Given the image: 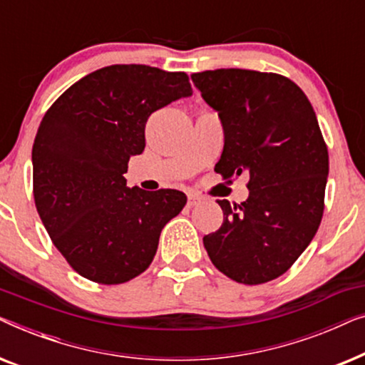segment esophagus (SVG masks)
<instances>
[{"mask_svg":"<svg viewBox=\"0 0 365 365\" xmlns=\"http://www.w3.org/2000/svg\"><path fill=\"white\" fill-rule=\"evenodd\" d=\"M201 202V197L197 196V194H187V202H186V206L187 207H194V206H197V204Z\"/></svg>","mask_w":365,"mask_h":365,"instance_id":"obj_1","label":"esophagus"}]
</instances>
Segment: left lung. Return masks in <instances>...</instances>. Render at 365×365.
Listing matches in <instances>:
<instances>
[{
    "instance_id": "obj_1",
    "label": "left lung",
    "mask_w": 365,
    "mask_h": 365,
    "mask_svg": "<svg viewBox=\"0 0 365 365\" xmlns=\"http://www.w3.org/2000/svg\"><path fill=\"white\" fill-rule=\"evenodd\" d=\"M191 79L222 123L216 173H249V197L217 201L222 226L202 237L204 247L232 281H272L306 251L322 219L329 154L316 113L302 89L276 73L229 68Z\"/></svg>"
}]
</instances>
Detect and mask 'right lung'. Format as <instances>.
I'll use <instances>...</instances> for the list:
<instances>
[{
  "instance_id": "right-lung-1",
  "label": "right lung",
  "mask_w": 365,
  "mask_h": 365,
  "mask_svg": "<svg viewBox=\"0 0 365 365\" xmlns=\"http://www.w3.org/2000/svg\"><path fill=\"white\" fill-rule=\"evenodd\" d=\"M192 94L186 73L113 64L79 79L44 114L33 144V194L51 241L79 276L123 284L146 271L163 227L187 197L128 187L154 111Z\"/></svg>"
}]
</instances>
